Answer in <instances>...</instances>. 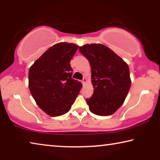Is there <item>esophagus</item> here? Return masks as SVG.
Masks as SVG:
<instances>
[{"label":"esophagus","mask_w":160,"mask_h":160,"mask_svg":"<svg viewBox=\"0 0 160 160\" xmlns=\"http://www.w3.org/2000/svg\"><path fill=\"white\" fill-rule=\"evenodd\" d=\"M87 82V79L86 78H83V80H82V83L83 84V85H85V84Z\"/></svg>","instance_id":"obj_1"}]
</instances>
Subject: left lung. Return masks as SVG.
<instances>
[{
  "label": "left lung",
  "mask_w": 160,
  "mask_h": 160,
  "mask_svg": "<svg viewBox=\"0 0 160 160\" xmlns=\"http://www.w3.org/2000/svg\"><path fill=\"white\" fill-rule=\"evenodd\" d=\"M80 53L90 61L94 92L87 99L90 112L98 116H109L125 101L131 87L128 64L101 44L80 47Z\"/></svg>",
  "instance_id": "left-lung-1"
}]
</instances>
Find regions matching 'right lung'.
<instances>
[{"label":"right lung","mask_w":160,"mask_h":160,"mask_svg":"<svg viewBox=\"0 0 160 160\" xmlns=\"http://www.w3.org/2000/svg\"><path fill=\"white\" fill-rule=\"evenodd\" d=\"M78 47L68 42L54 44L29 68V91L40 109L51 116L69 112L82 87L72 78L70 64Z\"/></svg>","instance_id":"add662e5"}]
</instances>
